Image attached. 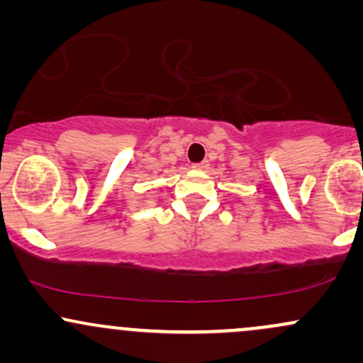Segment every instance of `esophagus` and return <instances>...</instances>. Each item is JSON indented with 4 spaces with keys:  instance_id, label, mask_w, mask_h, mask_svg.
Segmentation results:
<instances>
[{
    "instance_id": "1",
    "label": "esophagus",
    "mask_w": 363,
    "mask_h": 363,
    "mask_svg": "<svg viewBox=\"0 0 363 363\" xmlns=\"http://www.w3.org/2000/svg\"><path fill=\"white\" fill-rule=\"evenodd\" d=\"M208 167V162L205 160V162H201V164H196L194 165V169H199V170H203V169H206Z\"/></svg>"
}]
</instances>
